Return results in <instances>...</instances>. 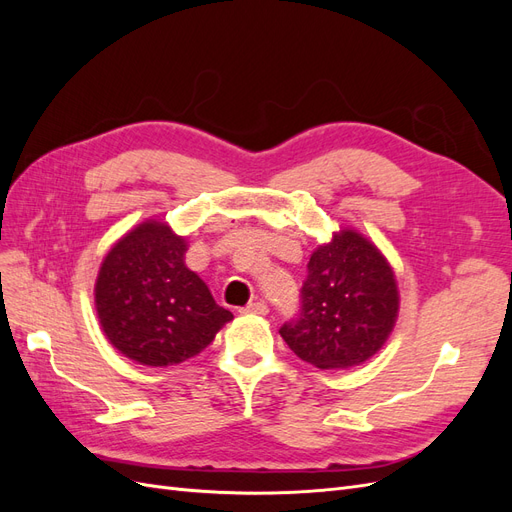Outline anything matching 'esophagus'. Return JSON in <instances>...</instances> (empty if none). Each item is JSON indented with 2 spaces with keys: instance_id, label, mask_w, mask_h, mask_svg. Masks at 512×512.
I'll return each mask as SVG.
<instances>
[{
  "instance_id": "esophagus-1",
  "label": "esophagus",
  "mask_w": 512,
  "mask_h": 512,
  "mask_svg": "<svg viewBox=\"0 0 512 512\" xmlns=\"http://www.w3.org/2000/svg\"><path fill=\"white\" fill-rule=\"evenodd\" d=\"M243 312H245V314H260V316H265V314L269 312V307H267L265 301H254V303H247V305L243 307Z\"/></svg>"
}]
</instances>
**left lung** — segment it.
<instances>
[{
  "label": "left lung",
  "mask_w": 512,
  "mask_h": 512,
  "mask_svg": "<svg viewBox=\"0 0 512 512\" xmlns=\"http://www.w3.org/2000/svg\"><path fill=\"white\" fill-rule=\"evenodd\" d=\"M299 314L280 335L318 369H346L376 354L397 318V284L389 262L365 237L342 230L307 262Z\"/></svg>",
  "instance_id": "8db88e82"
}]
</instances>
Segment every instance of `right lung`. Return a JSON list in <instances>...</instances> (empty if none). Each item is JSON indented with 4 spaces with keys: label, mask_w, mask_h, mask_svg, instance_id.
Instances as JSON below:
<instances>
[{
    "label": "right lung",
    "mask_w": 512,
    "mask_h": 512,
    "mask_svg": "<svg viewBox=\"0 0 512 512\" xmlns=\"http://www.w3.org/2000/svg\"><path fill=\"white\" fill-rule=\"evenodd\" d=\"M185 241L162 222H145L106 254L96 282L102 329L121 354L166 367L205 350L232 318L207 284L185 267Z\"/></svg>",
    "instance_id": "add662e5"
}]
</instances>
